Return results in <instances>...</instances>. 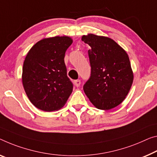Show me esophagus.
Here are the masks:
<instances>
[{"instance_id":"1","label":"esophagus","mask_w":157,"mask_h":157,"mask_svg":"<svg viewBox=\"0 0 157 157\" xmlns=\"http://www.w3.org/2000/svg\"><path fill=\"white\" fill-rule=\"evenodd\" d=\"M74 85H75L76 87H79L81 85V81L78 80H78L74 81Z\"/></svg>"}]
</instances>
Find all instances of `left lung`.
Masks as SVG:
<instances>
[{
  "instance_id": "left-lung-1",
  "label": "left lung",
  "mask_w": 157,
  "mask_h": 157,
  "mask_svg": "<svg viewBox=\"0 0 157 157\" xmlns=\"http://www.w3.org/2000/svg\"><path fill=\"white\" fill-rule=\"evenodd\" d=\"M82 40L91 48L88 51L90 76L83 85L84 92L98 109L114 108L126 98L133 81L128 56L109 38L88 34Z\"/></svg>"
}]
</instances>
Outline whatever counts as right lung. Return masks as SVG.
I'll return each mask as SVG.
<instances>
[{
  "mask_svg": "<svg viewBox=\"0 0 157 157\" xmlns=\"http://www.w3.org/2000/svg\"><path fill=\"white\" fill-rule=\"evenodd\" d=\"M72 43L68 36L43 39L33 45L23 64L22 83L31 102L52 112L63 107L73 90L67 75L65 52Z\"/></svg>",
  "mask_w": 157,
  "mask_h": 157,
  "instance_id": "add662e5",
  "label": "right lung"
}]
</instances>
